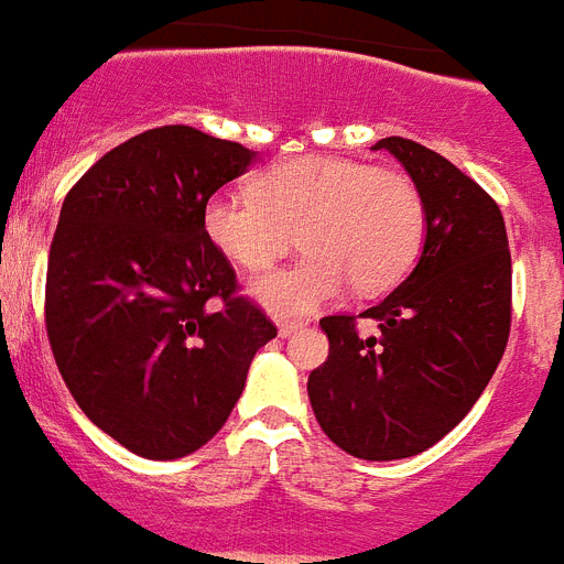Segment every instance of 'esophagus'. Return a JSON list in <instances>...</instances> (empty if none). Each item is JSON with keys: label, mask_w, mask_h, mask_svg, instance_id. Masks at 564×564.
<instances>
[{"label": "esophagus", "mask_w": 564, "mask_h": 564, "mask_svg": "<svg viewBox=\"0 0 564 564\" xmlns=\"http://www.w3.org/2000/svg\"><path fill=\"white\" fill-rule=\"evenodd\" d=\"M297 327H301L297 322H278V333H281V336H290V333H295Z\"/></svg>", "instance_id": "esophagus-1"}]
</instances>
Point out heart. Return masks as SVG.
I'll list each match as a JSON object with an SVG mask.
<instances>
[{
	"label": "heart",
	"instance_id": "b5f03b06",
	"mask_svg": "<svg viewBox=\"0 0 564 564\" xmlns=\"http://www.w3.org/2000/svg\"><path fill=\"white\" fill-rule=\"evenodd\" d=\"M254 196L214 194L203 208L210 246L242 272H263L292 246L304 258L251 283L274 315H306L338 295L393 290L425 240L423 196L402 171L345 155H297L254 178Z\"/></svg>",
	"mask_w": 564,
	"mask_h": 564
}]
</instances>
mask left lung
Returning a JSON list of instances; mask_svg holds the SVG:
<instances>
[{"label":"left lung","instance_id":"left-lung-1","mask_svg":"<svg viewBox=\"0 0 564 564\" xmlns=\"http://www.w3.org/2000/svg\"><path fill=\"white\" fill-rule=\"evenodd\" d=\"M425 205L414 272L359 318L327 315L329 356L306 391L329 441L361 460H400L455 429L496 373L510 338L512 263L496 199L441 153L382 139Z\"/></svg>","mask_w":564,"mask_h":564}]
</instances>
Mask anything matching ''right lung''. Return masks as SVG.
I'll return each mask as SVG.
<instances>
[{"mask_svg": "<svg viewBox=\"0 0 564 564\" xmlns=\"http://www.w3.org/2000/svg\"><path fill=\"white\" fill-rule=\"evenodd\" d=\"M254 153L171 123L100 155L63 199L45 274L59 377L91 423L173 460L226 425L278 327L237 295L203 208Z\"/></svg>", "mask_w": 564, "mask_h": 564, "instance_id": "obj_1", "label": "right lung"}]
</instances>
